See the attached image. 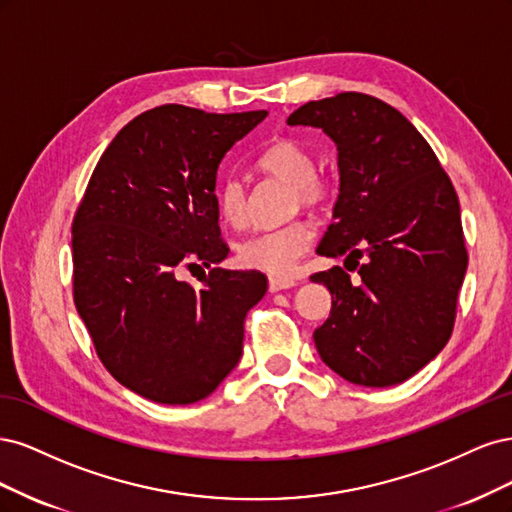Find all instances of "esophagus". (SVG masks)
<instances>
[{
  "mask_svg": "<svg viewBox=\"0 0 512 512\" xmlns=\"http://www.w3.org/2000/svg\"><path fill=\"white\" fill-rule=\"evenodd\" d=\"M294 280H288V277H269V290L271 292H280L286 288H292Z\"/></svg>",
  "mask_w": 512,
  "mask_h": 512,
  "instance_id": "esophagus-1",
  "label": "esophagus"
}]
</instances>
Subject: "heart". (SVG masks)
I'll use <instances>...</instances> for the list:
<instances>
[{
  "label": "heart",
  "instance_id": "b5f03b06",
  "mask_svg": "<svg viewBox=\"0 0 512 512\" xmlns=\"http://www.w3.org/2000/svg\"><path fill=\"white\" fill-rule=\"evenodd\" d=\"M258 166L267 173L282 177L294 188V203L307 207L320 205L329 194V183L316 173L314 158L301 143L280 138L258 158ZM215 205L224 224L241 228L247 220L245 185L239 177H226L215 190ZM314 241V230L307 222L294 220L284 226L254 232L237 245V258L243 267L286 277L297 267Z\"/></svg>",
  "mask_w": 512,
  "mask_h": 512
}]
</instances>
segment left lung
<instances>
[{
    "label": "left lung",
    "instance_id": "left-lung-1",
    "mask_svg": "<svg viewBox=\"0 0 512 512\" xmlns=\"http://www.w3.org/2000/svg\"><path fill=\"white\" fill-rule=\"evenodd\" d=\"M288 123L337 145L339 196L318 254L346 256V269L312 275L333 294L314 331L320 359L352 384L404 382L455 327L468 250L453 181L423 134L374 96L307 102Z\"/></svg>",
    "mask_w": 512,
    "mask_h": 512
}]
</instances>
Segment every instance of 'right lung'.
<instances>
[{
  "instance_id": "right-lung-1",
  "label": "right lung",
  "mask_w": 512,
  "mask_h": 512,
  "mask_svg": "<svg viewBox=\"0 0 512 512\" xmlns=\"http://www.w3.org/2000/svg\"><path fill=\"white\" fill-rule=\"evenodd\" d=\"M267 111L181 104L134 117L106 147L72 220V294L102 365L156 404L211 395L241 359L260 271H226L215 177ZM210 269L200 287L178 280Z\"/></svg>"
}]
</instances>
